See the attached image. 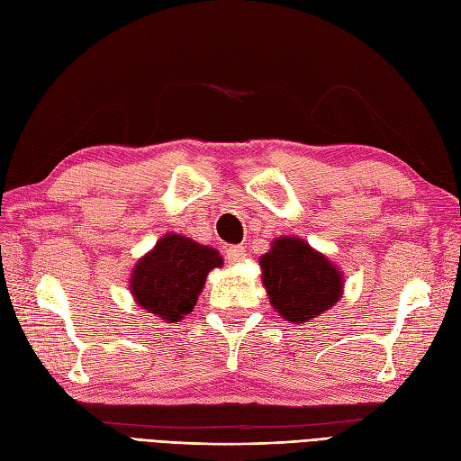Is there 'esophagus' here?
<instances>
[{
	"label": "esophagus",
	"instance_id": "esophagus-1",
	"mask_svg": "<svg viewBox=\"0 0 461 461\" xmlns=\"http://www.w3.org/2000/svg\"><path fill=\"white\" fill-rule=\"evenodd\" d=\"M226 258L230 263H241L245 258V249L241 245H231L226 249Z\"/></svg>",
	"mask_w": 461,
	"mask_h": 461
}]
</instances>
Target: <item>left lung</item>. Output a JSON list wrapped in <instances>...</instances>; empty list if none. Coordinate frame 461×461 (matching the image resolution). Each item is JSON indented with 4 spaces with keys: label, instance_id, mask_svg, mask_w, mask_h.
Segmentation results:
<instances>
[{
    "label": "left lung",
    "instance_id": "left-lung-1",
    "mask_svg": "<svg viewBox=\"0 0 461 461\" xmlns=\"http://www.w3.org/2000/svg\"><path fill=\"white\" fill-rule=\"evenodd\" d=\"M267 296L288 323H308L343 296L340 268L300 238H276L258 258Z\"/></svg>",
    "mask_w": 461,
    "mask_h": 461
}]
</instances>
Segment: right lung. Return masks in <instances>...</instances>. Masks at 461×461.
<instances>
[{
	"instance_id": "1",
	"label": "right lung",
	"mask_w": 461,
	"mask_h": 461,
	"mask_svg": "<svg viewBox=\"0 0 461 461\" xmlns=\"http://www.w3.org/2000/svg\"><path fill=\"white\" fill-rule=\"evenodd\" d=\"M223 265L210 245L181 233H165L130 275V294L141 310L175 323L194 310L212 268Z\"/></svg>"
}]
</instances>
